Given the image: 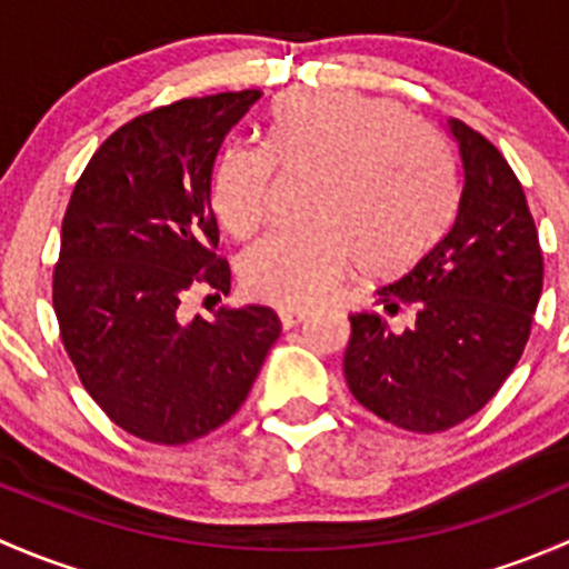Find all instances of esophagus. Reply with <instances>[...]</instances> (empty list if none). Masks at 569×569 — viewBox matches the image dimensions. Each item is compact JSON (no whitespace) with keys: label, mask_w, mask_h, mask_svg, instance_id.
Instances as JSON below:
<instances>
[{"label":"esophagus","mask_w":569,"mask_h":569,"mask_svg":"<svg viewBox=\"0 0 569 569\" xmlns=\"http://www.w3.org/2000/svg\"><path fill=\"white\" fill-rule=\"evenodd\" d=\"M278 317H280V321H283V327H295V325H300V321L308 317V308L280 306L278 308Z\"/></svg>","instance_id":"obj_1"}]
</instances>
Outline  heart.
Returning <instances> with one entry per match:
<instances>
[{
	"mask_svg": "<svg viewBox=\"0 0 569 569\" xmlns=\"http://www.w3.org/2000/svg\"><path fill=\"white\" fill-rule=\"evenodd\" d=\"M267 148L228 146L211 187L222 226L250 233L267 214L274 159L317 164L308 189L317 217L272 228L239 258L244 289L261 300H317L355 252L371 272L405 267L451 214L455 187L443 142L391 101L352 90L289 93L269 114Z\"/></svg>",
	"mask_w": 569,
	"mask_h": 569,
	"instance_id": "1",
	"label": "heart"
}]
</instances>
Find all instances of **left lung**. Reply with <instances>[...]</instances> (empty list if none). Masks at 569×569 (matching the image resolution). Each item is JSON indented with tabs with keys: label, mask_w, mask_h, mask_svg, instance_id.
<instances>
[{
	"label": "left lung",
	"mask_w": 569,
	"mask_h": 569,
	"mask_svg": "<svg viewBox=\"0 0 569 569\" xmlns=\"http://www.w3.org/2000/svg\"><path fill=\"white\" fill-rule=\"evenodd\" d=\"M460 153V200L449 231L393 283L377 289L388 330L352 313L343 377L375 416L410 432H443L479 412L523 355L542 295V252L518 176L479 131L446 120Z\"/></svg>",
	"instance_id": "obj_1"
}]
</instances>
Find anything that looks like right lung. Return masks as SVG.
Here are the masks:
<instances>
[{
  "mask_svg": "<svg viewBox=\"0 0 569 569\" xmlns=\"http://www.w3.org/2000/svg\"><path fill=\"white\" fill-rule=\"evenodd\" d=\"M261 90L187 99L120 126L62 220L54 313L96 405L134 438L178 446L226 423L280 336L272 308L183 319L194 286L228 295L211 209L217 153Z\"/></svg>",
  "mask_w": 569,
  "mask_h": 569,
  "instance_id": "right-lung-1",
  "label": "right lung"
}]
</instances>
